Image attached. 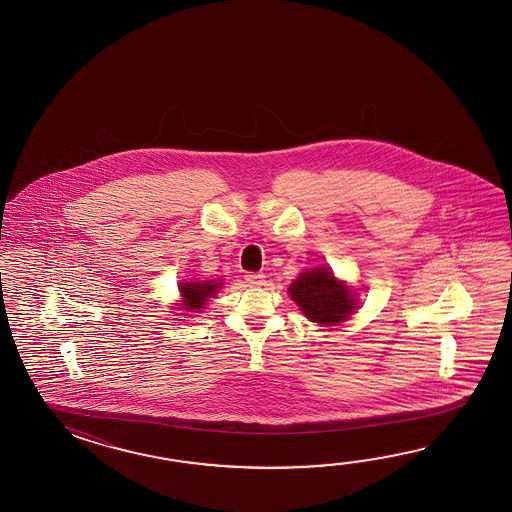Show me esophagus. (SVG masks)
Here are the masks:
<instances>
[{"label": "esophagus", "mask_w": 512, "mask_h": 512, "mask_svg": "<svg viewBox=\"0 0 512 512\" xmlns=\"http://www.w3.org/2000/svg\"><path fill=\"white\" fill-rule=\"evenodd\" d=\"M245 280L252 287H261L263 283H265V274H261V272H247L245 274Z\"/></svg>", "instance_id": "34e87169"}]
</instances>
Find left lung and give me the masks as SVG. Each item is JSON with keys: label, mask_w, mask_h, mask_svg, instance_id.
<instances>
[{"label": "left lung", "mask_w": 512, "mask_h": 512, "mask_svg": "<svg viewBox=\"0 0 512 512\" xmlns=\"http://www.w3.org/2000/svg\"><path fill=\"white\" fill-rule=\"evenodd\" d=\"M289 294L309 320L327 326L346 320L357 307V300H353L348 289L324 267L302 272L300 278L291 283Z\"/></svg>", "instance_id": "obj_1"}]
</instances>
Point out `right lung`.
I'll use <instances>...</instances> for the list:
<instances>
[{"label":"right lung","mask_w":512,"mask_h":512,"mask_svg":"<svg viewBox=\"0 0 512 512\" xmlns=\"http://www.w3.org/2000/svg\"><path fill=\"white\" fill-rule=\"evenodd\" d=\"M218 289L219 283L216 282H188L179 287V291L183 294V302H185L183 305H185L186 311H192V313H199V309L205 307L208 298H212L214 294L218 293Z\"/></svg>","instance_id":"obj_1"}]
</instances>
